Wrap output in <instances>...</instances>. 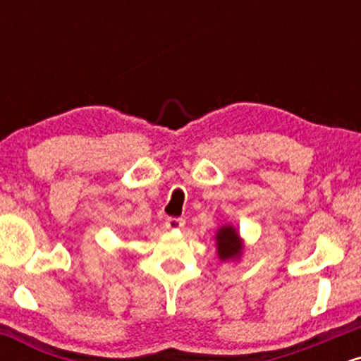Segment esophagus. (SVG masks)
<instances>
[{"label": "esophagus", "instance_id": "obj_1", "mask_svg": "<svg viewBox=\"0 0 361 361\" xmlns=\"http://www.w3.org/2000/svg\"><path fill=\"white\" fill-rule=\"evenodd\" d=\"M164 226H166L168 229H173V231L181 229V227L185 226V221L180 217H168L166 222H164Z\"/></svg>", "mask_w": 361, "mask_h": 361}]
</instances>
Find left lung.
Segmentation results:
<instances>
[{
	"mask_svg": "<svg viewBox=\"0 0 361 361\" xmlns=\"http://www.w3.org/2000/svg\"><path fill=\"white\" fill-rule=\"evenodd\" d=\"M241 241H239V235L234 227L224 226L217 233V251L221 259L234 258V256L241 255Z\"/></svg>",
	"mask_w": 361,
	"mask_h": 361,
	"instance_id": "obj_1",
	"label": "left lung"
}]
</instances>
